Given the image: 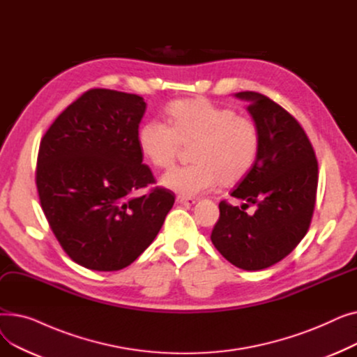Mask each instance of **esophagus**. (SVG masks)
Wrapping results in <instances>:
<instances>
[{
	"instance_id": "34e87169",
	"label": "esophagus",
	"mask_w": 357,
	"mask_h": 357,
	"mask_svg": "<svg viewBox=\"0 0 357 357\" xmlns=\"http://www.w3.org/2000/svg\"><path fill=\"white\" fill-rule=\"evenodd\" d=\"M176 202L182 204V205H194L195 204V199L194 198H188V197H178L176 198Z\"/></svg>"
}]
</instances>
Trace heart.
Segmentation results:
<instances>
[{
    "instance_id": "obj_1",
    "label": "heart",
    "mask_w": 357,
    "mask_h": 357,
    "mask_svg": "<svg viewBox=\"0 0 357 357\" xmlns=\"http://www.w3.org/2000/svg\"><path fill=\"white\" fill-rule=\"evenodd\" d=\"M169 126L150 120L139 131L143 156L158 169H171L181 146L191 147L190 166L162 178L165 188L185 197L213 191L222 182L233 185L252 169L260 146L259 130L249 117L205 98L183 100L166 109Z\"/></svg>"
}]
</instances>
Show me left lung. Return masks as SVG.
I'll use <instances>...</instances> for the list:
<instances>
[{
	"label": "left lung",
	"mask_w": 357,
	"mask_h": 357,
	"mask_svg": "<svg viewBox=\"0 0 357 357\" xmlns=\"http://www.w3.org/2000/svg\"><path fill=\"white\" fill-rule=\"evenodd\" d=\"M248 101L257 126V158L231 192L248 204L238 207L220 202V218L213 229L215 249L245 271L266 269L288 256L308 231L315 205L318 165L303 127L284 109L259 92H237ZM249 203L253 216L242 210Z\"/></svg>",
	"instance_id": "left-lung-1"
}]
</instances>
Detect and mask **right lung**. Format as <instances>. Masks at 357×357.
Here are the masks:
<instances>
[{"label":"right lung","mask_w":357,"mask_h":357,"mask_svg":"<svg viewBox=\"0 0 357 357\" xmlns=\"http://www.w3.org/2000/svg\"><path fill=\"white\" fill-rule=\"evenodd\" d=\"M146 102L135 93L89 89L49 127L36 183L53 234L78 265L128 266L150 246L175 197L165 188L136 197L155 178L139 147Z\"/></svg>","instance_id":"obj_1"}]
</instances>
